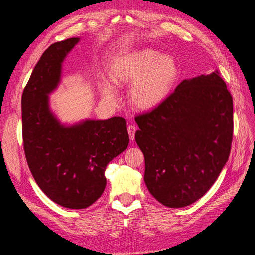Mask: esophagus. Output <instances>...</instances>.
<instances>
[{
  "label": "esophagus",
  "mask_w": 255,
  "mask_h": 255,
  "mask_svg": "<svg viewBox=\"0 0 255 255\" xmlns=\"http://www.w3.org/2000/svg\"><path fill=\"white\" fill-rule=\"evenodd\" d=\"M136 130H137V128H136V127L133 126V125H130V126L128 128V136H129V139H130V140H133L134 138H135Z\"/></svg>",
  "instance_id": "34e87169"
}]
</instances>
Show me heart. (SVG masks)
Segmentation results:
<instances>
[{
  "mask_svg": "<svg viewBox=\"0 0 255 255\" xmlns=\"http://www.w3.org/2000/svg\"><path fill=\"white\" fill-rule=\"evenodd\" d=\"M179 73V66L172 56L161 55L151 48L119 56L109 68L110 81L115 86L130 85L129 101L140 111H150L163 103L171 94ZM113 85L107 81L99 84L100 94L111 103L117 100Z\"/></svg>",
  "mask_w": 255,
  "mask_h": 255,
  "instance_id": "obj_1",
  "label": "heart"
}]
</instances>
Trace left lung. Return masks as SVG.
<instances>
[{
    "mask_svg": "<svg viewBox=\"0 0 255 255\" xmlns=\"http://www.w3.org/2000/svg\"><path fill=\"white\" fill-rule=\"evenodd\" d=\"M135 121L150 194L172 208L203 197L227 164L233 137V99L219 72L184 80Z\"/></svg>",
    "mask_w": 255,
    "mask_h": 255,
    "instance_id": "left-lung-1",
    "label": "left lung"
}]
</instances>
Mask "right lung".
I'll use <instances>...</instances> for the list:
<instances>
[{
    "label": "right lung",
    "instance_id": "1",
    "mask_svg": "<svg viewBox=\"0 0 255 255\" xmlns=\"http://www.w3.org/2000/svg\"><path fill=\"white\" fill-rule=\"evenodd\" d=\"M79 37L51 44L23 90L22 135L30 172L52 201L72 210L94 204L106 186L107 164L128 145L126 119H85L61 123L50 95L61 80L65 58Z\"/></svg>",
    "mask_w": 255,
    "mask_h": 255
}]
</instances>
